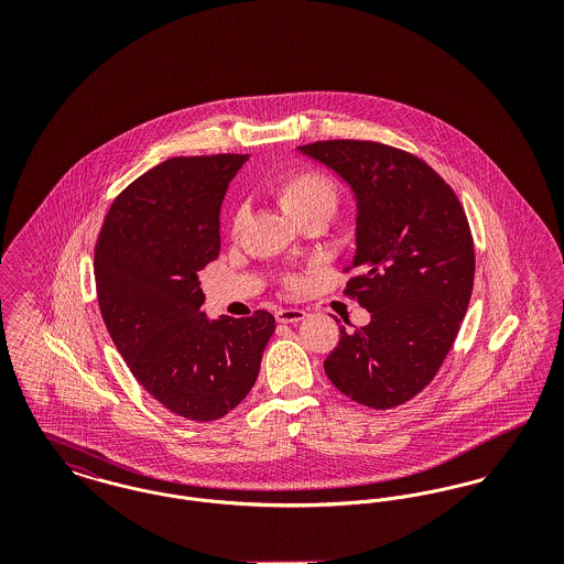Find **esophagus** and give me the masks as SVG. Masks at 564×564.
Here are the masks:
<instances>
[{
  "instance_id": "1",
  "label": "esophagus",
  "mask_w": 564,
  "mask_h": 564,
  "mask_svg": "<svg viewBox=\"0 0 564 564\" xmlns=\"http://www.w3.org/2000/svg\"><path fill=\"white\" fill-rule=\"evenodd\" d=\"M304 317H306V313L300 311V308H281V311H276V322L279 323H297L302 322Z\"/></svg>"
}]
</instances>
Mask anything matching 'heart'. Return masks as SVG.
I'll use <instances>...</instances> for the list:
<instances>
[{
  "mask_svg": "<svg viewBox=\"0 0 564 564\" xmlns=\"http://www.w3.org/2000/svg\"><path fill=\"white\" fill-rule=\"evenodd\" d=\"M274 196L283 214L292 221L311 215H322L329 219L336 214L340 203L338 186L317 171H294L279 180L274 186ZM239 228V215L235 217V230Z\"/></svg>",
  "mask_w": 564,
  "mask_h": 564,
  "instance_id": "obj_1",
  "label": "heart"
}]
</instances>
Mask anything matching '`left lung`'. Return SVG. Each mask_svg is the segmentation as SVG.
Segmentation results:
<instances>
[{
	"label": "left lung",
	"instance_id": "left-lung-1",
	"mask_svg": "<svg viewBox=\"0 0 564 564\" xmlns=\"http://www.w3.org/2000/svg\"><path fill=\"white\" fill-rule=\"evenodd\" d=\"M295 150L349 186L359 274L347 292L370 311L368 325L340 327L325 375L357 403L395 408L430 384L465 317L476 270L467 217L430 164L402 150L352 139Z\"/></svg>",
	"mask_w": 564,
	"mask_h": 564
}]
</instances>
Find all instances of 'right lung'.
Returning a JSON list of instances; mask_svg holds the SVG:
<instances>
[{
    "instance_id": "1",
    "label": "right lung",
    "mask_w": 564,
    "mask_h": 564,
    "mask_svg": "<svg viewBox=\"0 0 564 564\" xmlns=\"http://www.w3.org/2000/svg\"><path fill=\"white\" fill-rule=\"evenodd\" d=\"M247 154L171 159L111 205L95 247V283L109 336L159 402L217 421L251 391L274 332L269 311L203 313L198 270L219 256V212Z\"/></svg>"
}]
</instances>
